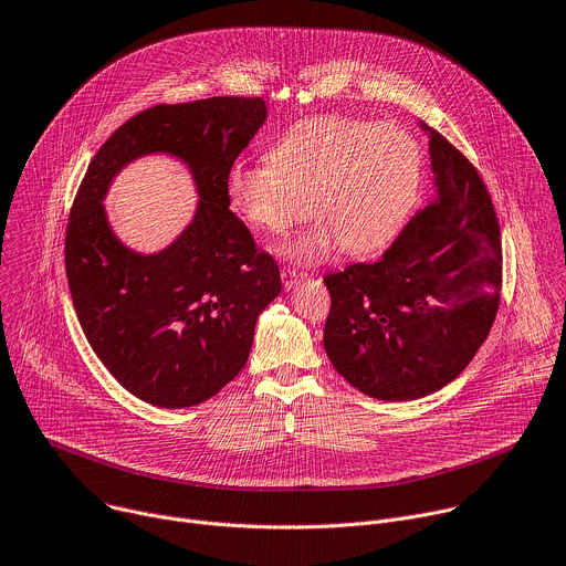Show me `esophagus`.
<instances>
[{"label": "esophagus", "mask_w": 566, "mask_h": 566, "mask_svg": "<svg viewBox=\"0 0 566 566\" xmlns=\"http://www.w3.org/2000/svg\"><path fill=\"white\" fill-rule=\"evenodd\" d=\"M281 279H283V287H285V290H292V287H296V285L305 279V274H303V272H296V270H283V272H281Z\"/></svg>", "instance_id": "obj_1"}]
</instances>
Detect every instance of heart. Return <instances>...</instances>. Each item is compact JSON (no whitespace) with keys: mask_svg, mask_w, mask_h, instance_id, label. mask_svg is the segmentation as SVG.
I'll list each match as a JSON object with an SVG mask.
<instances>
[{"mask_svg":"<svg viewBox=\"0 0 566 566\" xmlns=\"http://www.w3.org/2000/svg\"><path fill=\"white\" fill-rule=\"evenodd\" d=\"M419 182L421 151L408 132L321 116L281 134L265 163L237 160L224 191L237 213L272 234L287 230L307 207L314 222L279 245V254L312 265L336 245L350 256L384 248L412 209Z\"/></svg>","mask_w":566,"mask_h":566,"instance_id":"obj_1","label":"heart"}]
</instances>
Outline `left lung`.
I'll use <instances>...</instances> for the list:
<instances>
[{
    "label": "left lung",
    "mask_w": 566,
    "mask_h": 566,
    "mask_svg": "<svg viewBox=\"0 0 566 566\" xmlns=\"http://www.w3.org/2000/svg\"><path fill=\"white\" fill-rule=\"evenodd\" d=\"M428 136L434 193L375 263L323 279L332 305L323 346L348 384L410 401L458 379L493 327L502 241L475 167L441 134Z\"/></svg>",
    "instance_id": "left-lung-1"
}]
</instances>
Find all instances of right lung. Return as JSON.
Segmentation results:
<instances>
[{
    "mask_svg": "<svg viewBox=\"0 0 566 566\" xmlns=\"http://www.w3.org/2000/svg\"><path fill=\"white\" fill-rule=\"evenodd\" d=\"M265 120L261 97L147 108L99 147L75 196L64 261L77 321L104 368L151 406H198L228 386L281 294L276 261L256 250L224 191ZM145 155L182 161L199 193L192 222L151 255L123 244L103 209L115 176Z\"/></svg>",
    "mask_w": 566,
    "mask_h": 566,
    "instance_id": "1",
    "label": "right lung"
}]
</instances>
